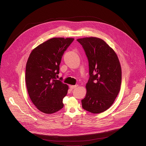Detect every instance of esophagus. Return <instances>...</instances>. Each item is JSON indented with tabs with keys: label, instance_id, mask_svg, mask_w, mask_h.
Here are the masks:
<instances>
[{
	"label": "esophagus",
	"instance_id": "34e87169",
	"mask_svg": "<svg viewBox=\"0 0 146 146\" xmlns=\"http://www.w3.org/2000/svg\"><path fill=\"white\" fill-rule=\"evenodd\" d=\"M77 86H78V85H70V88L71 89H74L76 88Z\"/></svg>",
	"mask_w": 146,
	"mask_h": 146
}]
</instances>
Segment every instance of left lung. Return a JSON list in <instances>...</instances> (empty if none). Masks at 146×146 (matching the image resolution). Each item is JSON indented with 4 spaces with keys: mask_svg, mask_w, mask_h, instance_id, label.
Wrapping results in <instances>:
<instances>
[{
    "mask_svg": "<svg viewBox=\"0 0 146 146\" xmlns=\"http://www.w3.org/2000/svg\"><path fill=\"white\" fill-rule=\"evenodd\" d=\"M77 40L82 45L89 62V78L82 108L91 113L107 110L114 103L121 83V68L117 54L103 39L86 37Z\"/></svg>",
    "mask_w": 146,
    "mask_h": 146,
    "instance_id": "left-lung-1",
    "label": "left lung"
}]
</instances>
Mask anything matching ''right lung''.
Masks as SVG:
<instances>
[{
    "label": "right lung",
    "mask_w": 146,
    "mask_h": 146,
    "mask_svg": "<svg viewBox=\"0 0 146 146\" xmlns=\"http://www.w3.org/2000/svg\"><path fill=\"white\" fill-rule=\"evenodd\" d=\"M73 38H53L33 50L26 66V84L30 98L38 110L46 114L64 107L68 85L57 80L62 57Z\"/></svg>",
    "instance_id": "obj_1"
}]
</instances>
